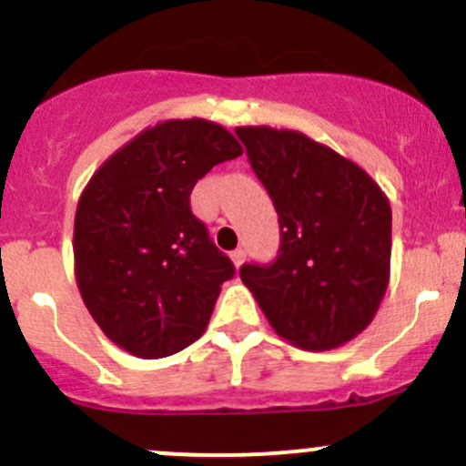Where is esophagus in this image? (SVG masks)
<instances>
[{
	"mask_svg": "<svg viewBox=\"0 0 466 466\" xmlns=\"http://www.w3.org/2000/svg\"><path fill=\"white\" fill-rule=\"evenodd\" d=\"M232 261H234V266H241L243 261H246V250H243V248H237V250L232 252Z\"/></svg>",
	"mask_w": 466,
	"mask_h": 466,
	"instance_id": "obj_1",
	"label": "esophagus"
}]
</instances>
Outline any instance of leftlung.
<instances>
[{"mask_svg":"<svg viewBox=\"0 0 466 466\" xmlns=\"http://www.w3.org/2000/svg\"><path fill=\"white\" fill-rule=\"evenodd\" d=\"M252 171L279 216V252L238 275L270 327L324 351L359 336L390 279L392 211L359 164L298 130L237 128Z\"/></svg>","mask_w":466,"mask_h":466,"instance_id":"8db88e82","label":"left lung"}]
</instances>
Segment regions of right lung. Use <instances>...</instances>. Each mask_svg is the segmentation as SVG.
<instances>
[{"label": "right lung", "instance_id": "obj_1", "mask_svg": "<svg viewBox=\"0 0 466 466\" xmlns=\"http://www.w3.org/2000/svg\"><path fill=\"white\" fill-rule=\"evenodd\" d=\"M241 144L214 121L146 128L101 164L74 220L76 284L89 316L121 350L164 359L203 336L234 263L189 198Z\"/></svg>", "mask_w": 466, "mask_h": 466}]
</instances>
